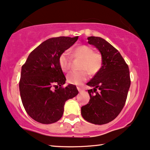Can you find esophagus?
<instances>
[{
  "instance_id": "obj_1",
  "label": "esophagus",
  "mask_w": 150,
  "mask_h": 150,
  "mask_svg": "<svg viewBox=\"0 0 150 150\" xmlns=\"http://www.w3.org/2000/svg\"><path fill=\"white\" fill-rule=\"evenodd\" d=\"M77 90H78V91L79 92V93H81V92H82V91H83L82 88H79V87H77Z\"/></svg>"
}]
</instances>
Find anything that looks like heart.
<instances>
[{
    "instance_id": "heart-1",
    "label": "heart",
    "mask_w": 150,
    "mask_h": 150,
    "mask_svg": "<svg viewBox=\"0 0 150 150\" xmlns=\"http://www.w3.org/2000/svg\"><path fill=\"white\" fill-rule=\"evenodd\" d=\"M73 57L82 59L79 71H72L68 74L67 81L72 84L79 85L86 80L89 72L91 75L98 73L103 65V57L101 53L94 52L93 48L88 45H81L73 51ZM59 65L62 71L67 72L71 67V57L67 52L59 55Z\"/></svg>"
}]
</instances>
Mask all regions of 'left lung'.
I'll return each instance as SVG.
<instances>
[{
  "mask_svg": "<svg viewBox=\"0 0 150 150\" xmlns=\"http://www.w3.org/2000/svg\"><path fill=\"white\" fill-rule=\"evenodd\" d=\"M88 43L100 51L103 65L98 73L86 83L90 101L81 108L86 121L96 125L110 122L119 115L126 101L130 86L128 66L120 53L100 37L88 38Z\"/></svg>",
  "mask_w": 150,
  "mask_h": 150,
  "instance_id": "obj_1",
  "label": "left lung"
}]
</instances>
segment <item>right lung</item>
<instances>
[{
    "mask_svg": "<svg viewBox=\"0 0 150 150\" xmlns=\"http://www.w3.org/2000/svg\"><path fill=\"white\" fill-rule=\"evenodd\" d=\"M77 39L78 36L48 39L30 53L22 67L21 100L33 120L43 124L57 122L62 117L66 101L78 94L75 85L62 87L66 77L58 62L59 55Z\"/></svg>",
    "mask_w": 150,
    "mask_h": 150,
    "instance_id": "add662e5",
    "label": "right lung"
}]
</instances>
